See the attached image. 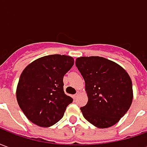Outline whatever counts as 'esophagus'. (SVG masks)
<instances>
[{
  "instance_id": "esophagus-1",
  "label": "esophagus",
  "mask_w": 147,
  "mask_h": 147,
  "mask_svg": "<svg viewBox=\"0 0 147 147\" xmlns=\"http://www.w3.org/2000/svg\"><path fill=\"white\" fill-rule=\"evenodd\" d=\"M80 91H78V92H77L76 94H75V95H73V98H74V99H76V98H77V97H78V96L80 95Z\"/></svg>"
}]
</instances>
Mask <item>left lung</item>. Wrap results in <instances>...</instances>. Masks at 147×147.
<instances>
[{"mask_svg":"<svg viewBox=\"0 0 147 147\" xmlns=\"http://www.w3.org/2000/svg\"><path fill=\"white\" fill-rule=\"evenodd\" d=\"M76 64L85 80L88 102L80 108L86 120L107 128L124 116L132 103L129 75L114 61L102 57H81Z\"/></svg>","mask_w":147,"mask_h":147,"instance_id":"1","label":"left lung"}]
</instances>
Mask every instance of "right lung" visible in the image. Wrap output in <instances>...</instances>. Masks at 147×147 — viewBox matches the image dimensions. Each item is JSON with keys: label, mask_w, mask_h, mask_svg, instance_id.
Segmentation results:
<instances>
[{"label": "right lung", "mask_w": 147, "mask_h": 147, "mask_svg": "<svg viewBox=\"0 0 147 147\" xmlns=\"http://www.w3.org/2000/svg\"><path fill=\"white\" fill-rule=\"evenodd\" d=\"M74 64L70 56L48 55L24 68L16 88V99L32 123L48 127L64 117L73 99L65 94L63 78Z\"/></svg>", "instance_id": "1"}]
</instances>
